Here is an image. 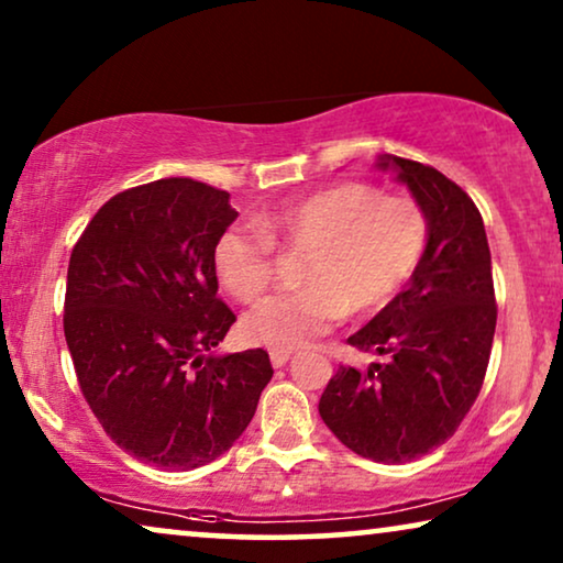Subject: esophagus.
<instances>
[{
    "instance_id": "obj_1",
    "label": "esophagus",
    "mask_w": 563,
    "mask_h": 563,
    "mask_svg": "<svg viewBox=\"0 0 563 563\" xmlns=\"http://www.w3.org/2000/svg\"><path fill=\"white\" fill-rule=\"evenodd\" d=\"M289 358H291L289 351H272V366H274V368L287 366Z\"/></svg>"
}]
</instances>
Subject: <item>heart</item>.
Segmentation results:
<instances>
[{"mask_svg":"<svg viewBox=\"0 0 563 563\" xmlns=\"http://www.w3.org/2000/svg\"><path fill=\"white\" fill-rule=\"evenodd\" d=\"M258 229L228 228L212 264L222 289L256 302L272 287L276 251H310L295 295L253 307L241 322L251 343L274 351L302 349L345 312L372 314L395 299L418 272L428 245V218L410 197H382L372 184L345 181L312 191L258 218Z\"/></svg>","mask_w":563,"mask_h":563,"instance_id":"heart-1","label":"heart"}]
</instances>
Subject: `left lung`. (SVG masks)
<instances>
[{"mask_svg":"<svg viewBox=\"0 0 563 563\" xmlns=\"http://www.w3.org/2000/svg\"><path fill=\"white\" fill-rule=\"evenodd\" d=\"M428 218V245L407 289L349 338L387 356L364 372L341 366L320 397L338 441L379 464H407L456 433L487 374L497 325L492 256L482 214L433 166L376 158Z\"/></svg>","mask_w":563,"mask_h":563,"instance_id":"obj_1","label":"left lung"}]
</instances>
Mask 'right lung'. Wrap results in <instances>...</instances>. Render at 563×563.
I'll return each instance as SVG.
<instances>
[{
    "label": "right lung",
    "mask_w": 563,
    "mask_h": 563,
    "mask_svg": "<svg viewBox=\"0 0 563 563\" xmlns=\"http://www.w3.org/2000/svg\"><path fill=\"white\" fill-rule=\"evenodd\" d=\"M238 212L195 179L120 191L68 261L64 333L104 433L145 464L189 472L222 456L274 368L264 349L218 356L235 314L212 253Z\"/></svg>",
    "instance_id": "right-lung-1"
}]
</instances>
